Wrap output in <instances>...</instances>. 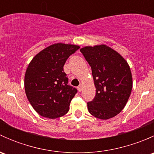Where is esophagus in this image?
<instances>
[{"instance_id": "1", "label": "esophagus", "mask_w": 154, "mask_h": 154, "mask_svg": "<svg viewBox=\"0 0 154 154\" xmlns=\"http://www.w3.org/2000/svg\"><path fill=\"white\" fill-rule=\"evenodd\" d=\"M82 88H83V85L82 84H80L79 85V86L77 87V88H78V91H80V92L82 91Z\"/></svg>"}]
</instances>
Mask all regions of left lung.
Returning <instances> with one entry per match:
<instances>
[{
    "mask_svg": "<svg viewBox=\"0 0 154 154\" xmlns=\"http://www.w3.org/2000/svg\"><path fill=\"white\" fill-rule=\"evenodd\" d=\"M91 68L96 88L94 100L87 103L91 115L102 120L115 117L127 104L133 88L128 63L119 53L106 45L80 49Z\"/></svg>",
    "mask_w": 154,
    "mask_h": 154,
    "instance_id": "obj_1",
    "label": "left lung"
}]
</instances>
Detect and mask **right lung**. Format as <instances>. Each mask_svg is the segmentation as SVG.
I'll return each mask as SVG.
<instances>
[{"label": "right lung", "mask_w": 154, "mask_h": 154, "mask_svg": "<svg viewBox=\"0 0 154 154\" xmlns=\"http://www.w3.org/2000/svg\"><path fill=\"white\" fill-rule=\"evenodd\" d=\"M79 48L76 45L56 43L40 51L28 65L24 76L26 95L42 117L57 119L69 110L77 90L68 85L63 66Z\"/></svg>", "instance_id": "add662e5"}]
</instances>
